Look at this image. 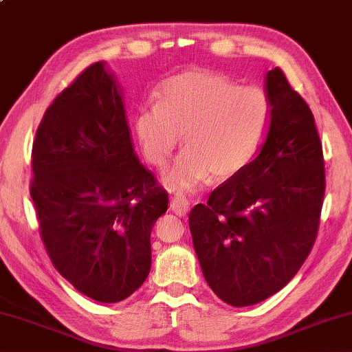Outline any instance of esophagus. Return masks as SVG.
I'll return each instance as SVG.
<instances>
[{"mask_svg": "<svg viewBox=\"0 0 352 352\" xmlns=\"http://www.w3.org/2000/svg\"><path fill=\"white\" fill-rule=\"evenodd\" d=\"M170 210L173 211V213H176L177 216H184L185 213H188L190 202L182 196H175V197H171V201H170Z\"/></svg>", "mask_w": 352, "mask_h": 352, "instance_id": "1", "label": "esophagus"}]
</instances>
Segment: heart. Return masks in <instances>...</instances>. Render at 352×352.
Here are the masks:
<instances>
[{
  "instance_id": "b5f03b06",
  "label": "heart",
  "mask_w": 352,
  "mask_h": 352,
  "mask_svg": "<svg viewBox=\"0 0 352 352\" xmlns=\"http://www.w3.org/2000/svg\"><path fill=\"white\" fill-rule=\"evenodd\" d=\"M273 115L257 85H239L221 73L187 70L168 78L157 102L145 105L135 129L145 159L164 168L184 135V153L168 171L173 190H191L211 173L228 179L253 161Z\"/></svg>"
}]
</instances>
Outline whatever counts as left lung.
<instances>
[{
    "label": "left lung",
    "instance_id": "obj_1",
    "mask_svg": "<svg viewBox=\"0 0 352 352\" xmlns=\"http://www.w3.org/2000/svg\"><path fill=\"white\" fill-rule=\"evenodd\" d=\"M265 90L273 115L257 156L188 216L205 280L231 307L262 302L293 279L323 205V151L308 104L279 67Z\"/></svg>",
    "mask_w": 352,
    "mask_h": 352
}]
</instances>
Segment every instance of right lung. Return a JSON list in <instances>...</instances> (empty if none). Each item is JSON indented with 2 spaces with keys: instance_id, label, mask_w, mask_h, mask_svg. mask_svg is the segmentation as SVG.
<instances>
[{
  "instance_id": "right-lung-1",
  "label": "right lung",
  "mask_w": 352,
  "mask_h": 352,
  "mask_svg": "<svg viewBox=\"0 0 352 352\" xmlns=\"http://www.w3.org/2000/svg\"><path fill=\"white\" fill-rule=\"evenodd\" d=\"M30 196L53 267L102 303L147 279L150 234L167 191L139 162L115 75L89 65L45 110L32 148Z\"/></svg>"
}]
</instances>
